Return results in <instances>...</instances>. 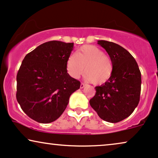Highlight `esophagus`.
<instances>
[{"mask_svg":"<svg viewBox=\"0 0 158 158\" xmlns=\"http://www.w3.org/2000/svg\"><path fill=\"white\" fill-rule=\"evenodd\" d=\"M85 83H81V85H80V88H81V89H82V88H84V87H85Z\"/></svg>","mask_w":158,"mask_h":158,"instance_id":"1","label":"esophagus"}]
</instances>
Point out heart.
Returning a JSON list of instances; mask_svg holds the SVG:
<instances>
[{
    "label": "heart",
    "instance_id": "1",
    "mask_svg": "<svg viewBox=\"0 0 158 158\" xmlns=\"http://www.w3.org/2000/svg\"><path fill=\"white\" fill-rule=\"evenodd\" d=\"M68 73L71 77L79 79L85 72L87 81L95 85H103L110 79L113 72L111 59L103 50L93 45L79 48L75 55H70L66 61Z\"/></svg>",
    "mask_w": 158,
    "mask_h": 158
}]
</instances>
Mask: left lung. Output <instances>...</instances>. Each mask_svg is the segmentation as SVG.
Returning a JSON list of instances; mask_svg holds the SVG:
<instances>
[{"label": "left lung", "instance_id": "8db88e82", "mask_svg": "<svg viewBox=\"0 0 158 158\" xmlns=\"http://www.w3.org/2000/svg\"><path fill=\"white\" fill-rule=\"evenodd\" d=\"M98 44L109 54L113 72L106 82L95 87L96 93L89 104L100 118L116 123L128 117L139 104L141 71L134 57L123 47L104 40Z\"/></svg>", "mask_w": 158, "mask_h": 158}]
</instances>
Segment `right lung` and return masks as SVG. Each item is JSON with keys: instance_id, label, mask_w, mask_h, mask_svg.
<instances>
[{"instance_id": "1", "label": "right lung", "mask_w": 158, "mask_h": 158, "mask_svg": "<svg viewBox=\"0 0 158 158\" xmlns=\"http://www.w3.org/2000/svg\"><path fill=\"white\" fill-rule=\"evenodd\" d=\"M73 43L51 41L27 54L17 75V100L33 120L49 123L60 117L80 81L67 73Z\"/></svg>"}]
</instances>
